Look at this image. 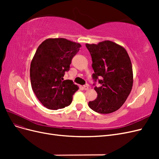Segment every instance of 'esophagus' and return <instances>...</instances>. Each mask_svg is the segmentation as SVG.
<instances>
[{
  "instance_id": "34e87169",
  "label": "esophagus",
  "mask_w": 159,
  "mask_h": 159,
  "mask_svg": "<svg viewBox=\"0 0 159 159\" xmlns=\"http://www.w3.org/2000/svg\"><path fill=\"white\" fill-rule=\"evenodd\" d=\"M83 88H84V90H88L89 89V86L88 85H84Z\"/></svg>"
}]
</instances>
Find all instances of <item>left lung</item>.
Masks as SVG:
<instances>
[{"label": "left lung", "instance_id": "8db88e82", "mask_svg": "<svg viewBox=\"0 0 159 159\" xmlns=\"http://www.w3.org/2000/svg\"><path fill=\"white\" fill-rule=\"evenodd\" d=\"M92 58L93 78H98L100 87L94 89L98 97L88 103L99 113L107 114L118 110L125 102L132 89L133 74L131 59L126 50L109 40L98 44H85Z\"/></svg>", "mask_w": 159, "mask_h": 159}]
</instances>
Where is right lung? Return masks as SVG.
<instances>
[{
	"instance_id": "1",
	"label": "right lung",
	"mask_w": 159,
	"mask_h": 159,
	"mask_svg": "<svg viewBox=\"0 0 159 159\" xmlns=\"http://www.w3.org/2000/svg\"><path fill=\"white\" fill-rule=\"evenodd\" d=\"M81 46L66 38H48L38 47L30 64V81L37 98L46 108L57 110L68 106L79 89L63 77Z\"/></svg>"
}]
</instances>
